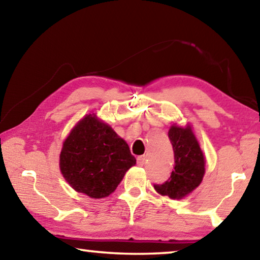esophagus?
<instances>
[{"mask_svg":"<svg viewBox=\"0 0 260 260\" xmlns=\"http://www.w3.org/2000/svg\"><path fill=\"white\" fill-rule=\"evenodd\" d=\"M136 161H138L139 166H143L144 162H146V156H139L138 159H136Z\"/></svg>","mask_w":260,"mask_h":260,"instance_id":"34e87169","label":"esophagus"}]
</instances>
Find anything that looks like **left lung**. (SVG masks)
Returning a JSON list of instances; mask_svg holds the SVG:
<instances>
[{"instance_id": "left-lung-1", "label": "left lung", "mask_w": 260, "mask_h": 260, "mask_svg": "<svg viewBox=\"0 0 260 260\" xmlns=\"http://www.w3.org/2000/svg\"><path fill=\"white\" fill-rule=\"evenodd\" d=\"M169 138L174 151V170L167 181L153 184L156 191L181 200L200 186L205 173V158L191 127L171 126Z\"/></svg>"}]
</instances>
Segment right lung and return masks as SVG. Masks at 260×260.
Instances as JSON below:
<instances>
[{
	"instance_id": "obj_1",
	"label": "right lung",
	"mask_w": 260,
	"mask_h": 260,
	"mask_svg": "<svg viewBox=\"0 0 260 260\" xmlns=\"http://www.w3.org/2000/svg\"><path fill=\"white\" fill-rule=\"evenodd\" d=\"M136 164L128 144L95 114H87L64 141L60 172L74 190L103 199Z\"/></svg>"
}]
</instances>
